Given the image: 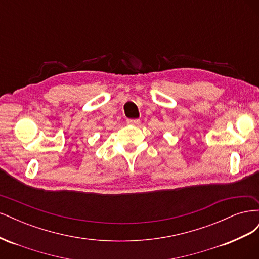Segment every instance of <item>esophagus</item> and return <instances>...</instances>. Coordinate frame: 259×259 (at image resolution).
Here are the masks:
<instances>
[{"instance_id":"34e87169","label":"esophagus","mask_w":259,"mask_h":259,"mask_svg":"<svg viewBox=\"0 0 259 259\" xmlns=\"http://www.w3.org/2000/svg\"><path fill=\"white\" fill-rule=\"evenodd\" d=\"M126 123L132 124V125H139L140 120H138V119H127Z\"/></svg>"}]
</instances>
